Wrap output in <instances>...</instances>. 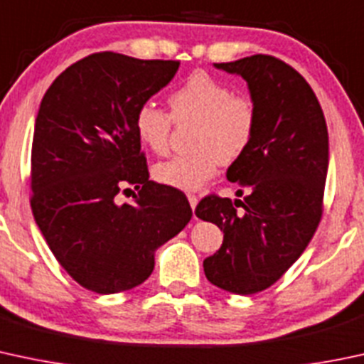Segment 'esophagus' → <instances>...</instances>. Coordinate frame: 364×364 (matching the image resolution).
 Returning a JSON list of instances; mask_svg holds the SVG:
<instances>
[{
	"mask_svg": "<svg viewBox=\"0 0 364 364\" xmlns=\"http://www.w3.org/2000/svg\"><path fill=\"white\" fill-rule=\"evenodd\" d=\"M188 202H190V205H192V209L195 211V208H197V202H198L197 195H195V193H188Z\"/></svg>",
	"mask_w": 364,
	"mask_h": 364,
	"instance_id": "esophagus-1",
	"label": "esophagus"
}]
</instances>
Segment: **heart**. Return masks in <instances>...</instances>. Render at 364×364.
Instances as JSON below:
<instances>
[{
    "mask_svg": "<svg viewBox=\"0 0 364 364\" xmlns=\"http://www.w3.org/2000/svg\"><path fill=\"white\" fill-rule=\"evenodd\" d=\"M171 113L144 101L134 113V131L153 153L169 150L172 125L193 124V151L172 156L153 167V178L166 186L197 190L232 166L251 148L258 129V106L247 94H235L228 83L205 71H195L169 95Z\"/></svg>",
    "mask_w": 364,
    "mask_h": 364,
    "instance_id": "obj_1",
    "label": "heart"
}]
</instances>
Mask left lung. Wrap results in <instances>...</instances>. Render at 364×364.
I'll return each mask as SVG.
<instances>
[{"instance_id":"obj_1","label":"left lung","mask_w":364,"mask_h":364,"mask_svg":"<svg viewBox=\"0 0 364 364\" xmlns=\"http://www.w3.org/2000/svg\"><path fill=\"white\" fill-rule=\"evenodd\" d=\"M216 68L246 80L258 129L246 155L227 171L244 200L211 193L195 209L225 235L220 251L204 259V272L225 291L252 294L288 272L319 227L328 127L307 80L284 60L256 53Z\"/></svg>"}]
</instances>
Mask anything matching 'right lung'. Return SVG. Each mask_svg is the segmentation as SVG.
I'll return each mask as SVG.
<instances>
[{
    "label": "right lung",
    "mask_w": 364,
    "mask_h": 364,
    "mask_svg": "<svg viewBox=\"0 0 364 364\" xmlns=\"http://www.w3.org/2000/svg\"><path fill=\"white\" fill-rule=\"evenodd\" d=\"M178 68L179 60L97 52L66 68L41 99L31 146V209L57 262L94 293L146 281L153 251L192 220L185 193L150 181L134 131L137 106ZM120 193L133 200L120 203Z\"/></svg>",
    "instance_id": "1"
}]
</instances>
